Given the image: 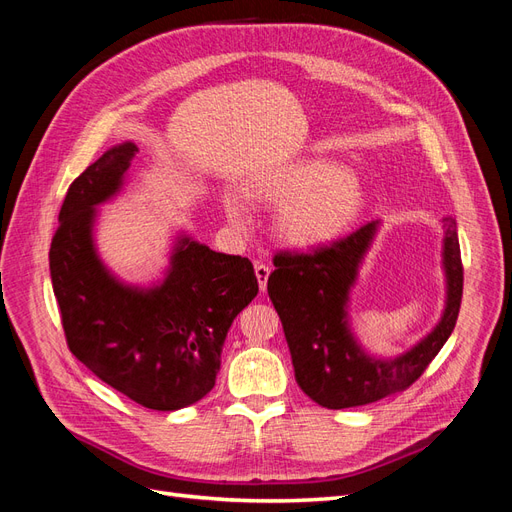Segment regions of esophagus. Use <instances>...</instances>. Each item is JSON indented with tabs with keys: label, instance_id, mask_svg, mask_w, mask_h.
Segmentation results:
<instances>
[{
	"label": "esophagus",
	"instance_id": "esophagus-1",
	"mask_svg": "<svg viewBox=\"0 0 512 512\" xmlns=\"http://www.w3.org/2000/svg\"><path fill=\"white\" fill-rule=\"evenodd\" d=\"M254 271H256V277H258L260 290L265 292V290H267V280H269V275H271V267H269V265H262V262H256Z\"/></svg>",
	"mask_w": 512,
	"mask_h": 512
}]
</instances>
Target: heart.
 <instances>
[{
    "mask_svg": "<svg viewBox=\"0 0 512 512\" xmlns=\"http://www.w3.org/2000/svg\"><path fill=\"white\" fill-rule=\"evenodd\" d=\"M250 194L260 203L282 207L277 232L284 241L299 247L339 237L356 222L365 205V194L350 170L324 160L262 175L252 181ZM224 209L235 228L247 230L252 226V211L239 194H228Z\"/></svg>",
    "mask_w": 512,
    "mask_h": 512,
    "instance_id": "1",
    "label": "heart"
}]
</instances>
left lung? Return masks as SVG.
Masks as SVG:
<instances>
[{
	"label": "left lung",
	"instance_id": "1",
	"mask_svg": "<svg viewBox=\"0 0 512 512\" xmlns=\"http://www.w3.org/2000/svg\"><path fill=\"white\" fill-rule=\"evenodd\" d=\"M442 265L446 305L440 322L425 339L391 361L363 352L350 333V288L378 230L367 222L350 235L312 252L275 254L267 290L280 314L290 348L294 378L318 406L342 410L406 391L451 337L461 307L463 267L457 224L444 218Z\"/></svg>",
	"mask_w": 512,
	"mask_h": 512
}]
</instances>
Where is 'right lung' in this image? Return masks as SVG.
Segmentation results:
<instances>
[{"label":"right lung","instance_id":"1","mask_svg":"<svg viewBox=\"0 0 512 512\" xmlns=\"http://www.w3.org/2000/svg\"><path fill=\"white\" fill-rule=\"evenodd\" d=\"M136 151L134 143L108 149L72 181L49 252L51 282L76 359L136 404L173 412L215 386L226 333L258 280L247 258L185 235L158 286H128L102 265L96 207L121 190Z\"/></svg>","mask_w":512,"mask_h":512}]
</instances>
